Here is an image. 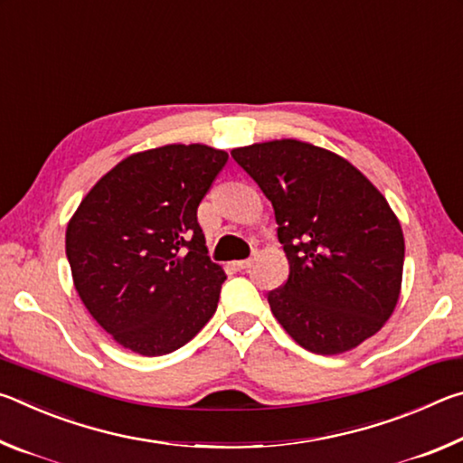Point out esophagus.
<instances>
[{
    "label": "esophagus",
    "instance_id": "obj_1",
    "mask_svg": "<svg viewBox=\"0 0 463 463\" xmlns=\"http://www.w3.org/2000/svg\"><path fill=\"white\" fill-rule=\"evenodd\" d=\"M250 263H253V261H250V260H242V261H234V268H237V269H247V268H250Z\"/></svg>",
    "mask_w": 463,
    "mask_h": 463
}]
</instances>
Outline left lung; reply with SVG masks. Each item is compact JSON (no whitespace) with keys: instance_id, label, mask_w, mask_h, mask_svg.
Returning <instances> with one entry per match:
<instances>
[{"instance_id":"obj_1","label":"left lung","mask_w":463,"mask_h":463,"mask_svg":"<svg viewBox=\"0 0 463 463\" xmlns=\"http://www.w3.org/2000/svg\"><path fill=\"white\" fill-rule=\"evenodd\" d=\"M271 202L289 276L273 317L300 347L339 355L370 339L402 288L404 234L382 192L341 155L296 138L232 148Z\"/></svg>"}]
</instances>
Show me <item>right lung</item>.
Wrapping results in <instances>:
<instances>
[{
  "label": "right lung",
  "mask_w": 463,
  "mask_h": 463,
  "mask_svg": "<svg viewBox=\"0 0 463 463\" xmlns=\"http://www.w3.org/2000/svg\"><path fill=\"white\" fill-rule=\"evenodd\" d=\"M229 161L208 145L122 159L77 206L65 249L77 294L124 349L165 355L202 331L226 273L208 257L198 206Z\"/></svg>",
  "instance_id": "1"
}]
</instances>
